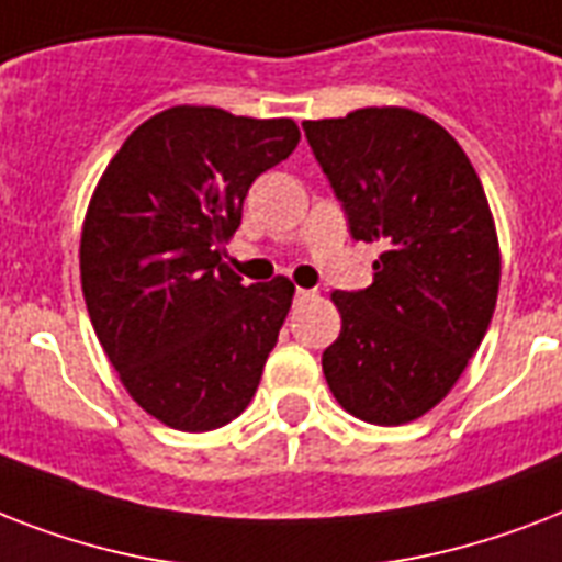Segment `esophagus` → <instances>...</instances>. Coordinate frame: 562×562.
Returning <instances> with one entry per match:
<instances>
[{"instance_id": "esophagus-1", "label": "esophagus", "mask_w": 562, "mask_h": 562, "mask_svg": "<svg viewBox=\"0 0 562 562\" xmlns=\"http://www.w3.org/2000/svg\"><path fill=\"white\" fill-rule=\"evenodd\" d=\"M294 297H297V300H315V297H317V291H312V289H297V291H294Z\"/></svg>"}]
</instances>
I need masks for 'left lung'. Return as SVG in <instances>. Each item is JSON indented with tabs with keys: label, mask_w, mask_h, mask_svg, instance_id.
Returning <instances> with one entry per match:
<instances>
[{
	"label": "left lung",
	"mask_w": 562,
	"mask_h": 562,
	"mask_svg": "<svg viewBox=\"0 0 562 562\" xmlns=\"http://www.w3.org/2000/svg\"><path fill=\"white\" fill-rule=\"evenodd\" d=\"M356 241H375L373 285L333 291L341 335L324 375L344 411L402 426L461 379L496 308L502 256L470 157L435 119L364 108L303 122Z\"/></svg>",
	"instance_id": "1"
}]
</instances>
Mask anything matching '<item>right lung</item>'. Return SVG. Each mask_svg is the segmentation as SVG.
Instances as JSON below:
<instances>
[{"label": "right lung", "mask_w": 562, "mask_h": 562, "mask_svg": "<svg viewBox=\"0 0 562 562\" xmlns=\"http://www.w3.org/2000/svg\"><path fill=\"white\" fill-rule=\"evenodd\" d=\"M297 143L291 119L180 104L136 127L92 192L81 229L92 329L136 405L169 428L227 426L259 387L294 285H241L221 250L250 183Z\"/></svg>", "instance_id": "1"}]
</instances>
